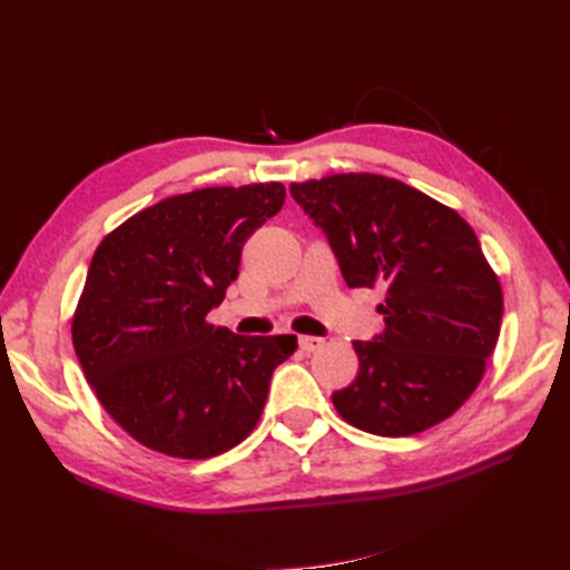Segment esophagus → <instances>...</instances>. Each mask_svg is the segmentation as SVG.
Returning <instances> with one entry per match:
<instances>
[{
    "label": "esophagus",
    "mask_w": 570,
    "mask_h": 570,
    "mask_svg": "<svg viewBox=\"0 0 570 570\" xmlns=\"http://www.w3.org/2000/svg\"><path fill=\"white\" fill-rule=\"evenodd\" d=\"M323 337H316V335H301L298 337V345H301V350H304V353H316V350H321L323 347Z\"/></svg>",
    "instance_id": "obj_1"
}]
</instances>
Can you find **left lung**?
I'll list each match as a JSON object with an SVG mask.
<instances>
[{"label":"left lung","mask_w":570,"mask_h":570,"mask_svg":"<svg viewBox=\"0 0 570 570\" xmlns=\"http://www.w3.org/2000/svg\"><path fill=\"white\" fill-rule=\"evenodd\" d=\"M350 288L384 286V333L355 341L360 372L333 394L350 426L426 431L475 392L500 337L502 288L472 227L402 180L337 174L292 184Z\"/></svg>","instance_id":"1"}]
</instances>
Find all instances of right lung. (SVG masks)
Here are the masks:
<instances>
[{"label": "right lung", "mask_w": 570, "mask_h": 570, "mask_svg": "<svg viewBox=\"0 0 570 570\" xmlns=\"http://www.w3.org/2000/svg\"><path fill=\"white\" fill-rule=\"evenodd\" d=\"M284 198L282 184L184 193L95 249L72 347L107 414L151 451L213 458L257 426L296 335H235L205 316L237 278L247 237Z\"/></svg>", "instance_id": "add662e5"}]
</instances>
